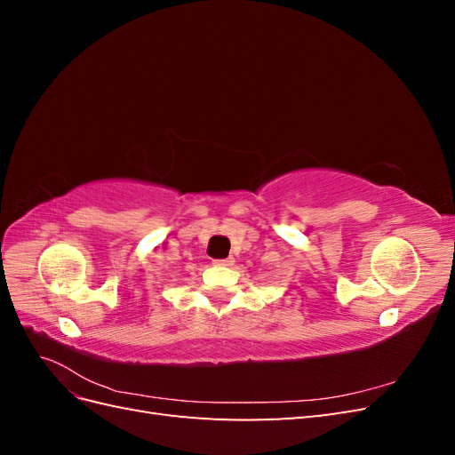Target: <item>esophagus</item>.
<instances>
[{
  "mask_svg": "<svg viewBox=\"0 0 455 455\" xmlns=\"http://www.w3.org/2000/svg\"><path fill=\"white\" fill-rule=\"evenodd\" d=\"M216 266H233V258H220V259H214Z\"/></svg>",
  "mask_w": 455,
  "mask_h": 455,
  "instance_id": "obj_1",
  "label": "esophagus"
}]
</instances>
